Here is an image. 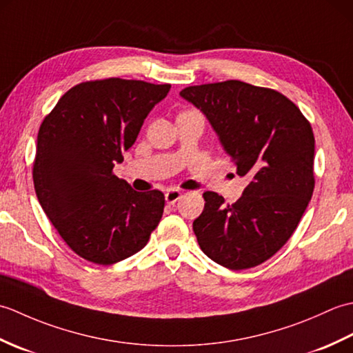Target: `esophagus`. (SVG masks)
<instances>
[{
    "instance_id": "34e87169",
    "label": "esophagus",
    "mask_w": 353,
    "mask_h": 353,
    "mask_svg": "<svg viewBox=\"0 0 353 353\" xmlns=\"http://www.w3.org/2000/svg\"><path fill=\"white\" fill-rule=\"evenodd\" d=\"M181 197H182V191L179 190H168L165 192V200H167L168 205H174Z\"/></svg>"
}]
</instances>
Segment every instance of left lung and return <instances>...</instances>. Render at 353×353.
Returning a JSON list of instances; mask_svg holds the SVG:
<instances>
[{
    "instance_id": "1",
    "label": "left lung",
    "mask_w": 353,
    "mask_h": 353,
    "mask_svg": "<svg viewBox=\"0 0 353 353\" xmlns=\"http://www.w3.org/2000/svg\"><path fill=\"white\" fill-rule=\"evenodd\" d=\"M181 95L206 115L236 174L250 179L232 205L203 194L192 223L200 249L229 270L256 267L294 234L312 197V127L283 94L241 80L188 86Z\"/></svg>"
}]
</instances>
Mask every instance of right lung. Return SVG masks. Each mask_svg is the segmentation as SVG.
Returning <instances> with one entry per match:
<instances>
[{
  "label": "right lung",
  "instance_id": "1",
  "mask_svg": "<svg viewBox=\"0 0 353 353\" xmlns=\"http://www.w3.org/2000/svg\"><path fill=\"white\" fill-rule=\"evenodd\" d=\"M171 85L118 77L66 91L37 133L33 183L57 234L80 258L110 265L139 252L159 224L165 197L114 174L148 112Z\"/></svg>",
  "mask_w": 353,
  "mask_h": 353
}]
</instances>
